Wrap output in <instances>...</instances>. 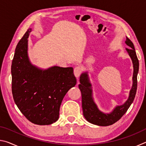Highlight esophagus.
Wrapping results in <instances>:
<instances>
[{
	"label": "esophagus",
	"mask_w": 146,
	"mask_h": 146,
	"mask_svg": "<svg viewBox=\"0 0 146 146\" xmlns=\"http://www.w3.org/2000/svg\"><path fill=\"white\" fill-rule=\"evenodd\" d=\"M81 72H82V69H81L80 66H77V67L74 69V75H75L76 78H78L80 76Z\"/></svg>",
	"instance_id": "1"
}]
</instances>
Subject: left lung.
Segmentation results:
<instances>
[{"mask_svg":"<svg viewBox=\"0 0 146 146\" xmlns=\"http://www.w3.org/2000/svg\"><path fill=\"white\" fill-rule=\"evenodd\" d=\"M125 43L129 47L125 50L132 60L133 66V85L130 90L129 97L122 105L117 106L111 112L104 113L100 111L94 100L92 84L90 82L88 72L85 71L80 75L78 88L82 94V107L84 117L89 122L99 126H108L117 122L125 114L133 103L137 89V75L139 62L135 52L133 43L126 36Z\"/></svg>","mask_w":146,"mask_h":146,"instance_id":"8db88e82","label":"left lung"}]
</instances>
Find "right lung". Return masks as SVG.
I'll list each match as a JSON object with an SVG mask.
<instances>
[{
    "instance_id": "obj_1",
    "label": "right lung",
    "mask_w": 146,
    "mask_h": 146,
    "mask_svg": "<svg viewBox=\"0 0 146 146\" xmlns=\"http://www.w3.org/2000/svg\"><path fill=\"white\" fill-rule=\"evenodd\" d=\"M29 28L19 42L11 64L12 94L21 113L31 122L49 125L59 117L64 96L76 84L72 67L41 69L28 56Z\"/></svg>"
}]
</instances>
